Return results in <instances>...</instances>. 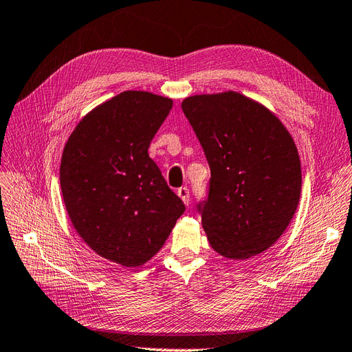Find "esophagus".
Listing matches in <instances>:
<instances>
[{
	"label": "esophagus",
	"mask_w": 352,
	"mask_h": 352,
	"mask_svg": "<svg viewBox=\"0 0 352 352\" xmlns=\"http://www.w3.org/2000/svg\"><path fill=\"white\" fill-rule=\"evenodd\" d=\"M177 195H178L179 199L183 200L184 205H188V204H190V193H188V188H187V187L178 188V190H177Z\"/></svg>",
	"instance_id": "obj_1"
}]
</instances>
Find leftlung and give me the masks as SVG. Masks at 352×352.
<instances>
[{"mask_svg":"<svg viewBox=\"0 0 352 352\" xmlns=\"http://www.w3.org/2000/svg\"><path fill=\"white\" fill-rule=\"evenodd\" d=\"M182 109L210 168L202 227L228 259L263 254L285 233L299 204L298 148L271 110L236 91L197 94Z\"/></svg>","mask_w":352,"mask_h":352,"instance_id":"1","label":"left lung"}]
</instances>
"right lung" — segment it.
<instances>
[{"label": "right lung", "mask_w": 352, "mask_h": 352, "mask_svg": "<svg viewBox=\"0 0 352 352\" xmlns=\"http://www.w3.org/2000/svg\"><path fill=\"white\" fill-rule=\"evenodd\" d=\"M170 107L168 97L124 91L79 120L63 148L67 215L97 255L122 267L152 259L186 209L147 153Z\"/></svg>", "instance_id": "1"}]
</instances>
